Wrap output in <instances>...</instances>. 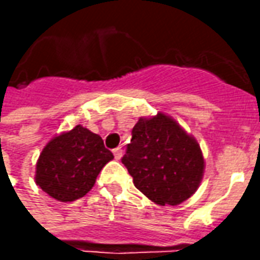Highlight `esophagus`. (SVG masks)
<instances>
[{
	"mask_svg": "<svg viewBox=\"0 0 260 260\" xmlns=\"http://www.w3.org/2000/svg\"><path fill=\"white\" fill-rule=\"evenodd\" d=\"M113 153H114V157L117 158V160H119V158L122 157V149H121V147H117V149H114Z\"/></svg>",
	"mask_w": 260,
	"mask_h": 260,
	"instance_id": "34e87169",
	"label": "esophagus"
}]
</instances>
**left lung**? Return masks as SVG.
I'll list each match as a JSON object with an SVG mask.
<instances>
[{
	"label": "left lung",
	"mask_w": 260,
	"mask_h": 260,
	"mask_svg": "<svg viewBox=\"0 0 260 260\" xmlns=\"http://www.w3.org/2000/svg\"><path fill=\"white\" fill-rule=\"evenodd\" d=\"M121 160L136 188L160 206L191 198L205 171L199 143L163 113L139 118Z\"/></svg>",
	"instance_id": "obj_1"
}]
</instances>
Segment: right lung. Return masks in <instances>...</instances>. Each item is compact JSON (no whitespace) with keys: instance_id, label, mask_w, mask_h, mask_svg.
I'll list each match as a JSON object with an SVG mask.
<instances>
[{"instance_id":"right-lung-1","label":"right lung","mask_w":260,"mask_h":260,"mask_svg":"<svg viewBox=\"0 0 260 260\" xmlns=\"http://www.w3.org/2000/svg\"><path fill=\"white\" fill-rule=\"evenodd\" d=\"M103 139L82 125L55 136L36 164V184L59 202H72L90 191L99 173L113 160Z\"/></svg>"}]
</instances>
